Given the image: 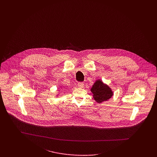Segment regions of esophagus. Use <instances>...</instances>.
I'll return each instance as SVG.
<instances>
[{"mask_svg": "<svg viewBox=\"0 0 157 157\" xmlns=\"http://www.w3.org/2000/svg\"><path fill=\"white\" fill-rule=\"evenodd\" d=\"M78 86L80 88H83L84 87V83L83 82H78Z\"/></svg>", "mask_w": 157, "mask_h": 157, "instance_id": "esophagus-1", "label": "esophagus"}]
</instances>
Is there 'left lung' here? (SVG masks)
<instances>
[{
	"mask_svg": "<svg viewBox=\"0 0 157 157\" xmlns=\"http://www.w3.org/2000/svg\"><path fill=\"white\" fill-rule=\"evenodd\" d=\"M94 99L98 103L108 100L113 95V92L107 85L104 84L100 80H96L91 88Z\"/></svg>",
	"mask_w": 157,
	"mask_h": 157,
	"instance_id": "left-lung-1",
	"label": "left lung"
}]
</instances>
